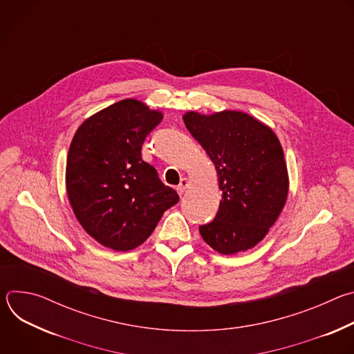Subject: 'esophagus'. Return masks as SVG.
<instances>
[{"instance_id":"esophagus-1","label":"esophagus","mask_w":354,"mask_h":354,"mask_svg":"<svg viewBox=\"0 0 354 354\" xmlns=\"http://www.w3.org/2000/svg\"><path fill=\"white\" fill-rule=\"evenodd\" d=\"M187 186H189V182H187L186 178H183V179H180V183L176 186V192H178L179 194H183V193L186 192Z\"/></svg>"}]
</instances>
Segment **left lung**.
<instances>
[{"instance_id": "left-lung-1", "label": "left lung", "mask_w": 354, "mask_h": 354, "mask_svg": "<svg viewBox=\"0 0 354 354\" xmlns=\"http://www.w3.org/2000/svg\"><path fill=\"white\" fill-rule=\"evenodd\" d=\"M183 122L216 165L223 190L214 220L198 227L201 236L224 255L254 248L277 220L288 193L279 138L242 112H189Z\"/></svg>"}]
</instances>
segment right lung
<instances>
[{
    "instance_id": "obj_1",
    "label": "right lung",
    "mask_w": 354,
    "mask_h": 354,
    "mask_svg": "<svg viewBox=\"0 0 354 354\" xmlns=\"http://www.w3.org/2000/svg\"><path fill=\"white\" fill-rule=\"evenodd\" d=\"M162 120L136 99H124L86 119L67 157L66 185L80 224L99 243L130 250L153 232L162 214L179 201L141 145Z\"/></svg>"
}]
</instances>
